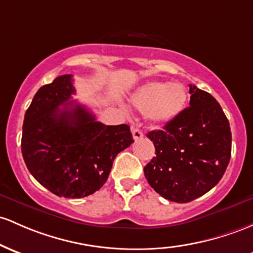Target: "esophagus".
Segmentation results:
<instances>
[{"label": "esophagus", "mask_w": 253, "mask_h": 253, "mask_svg": "<svg viewBox=\"0 0 253 253\" xmlns=\"http://www.w3.org/2000/svg\"><path fill=\"white\" fill-rule=\"evenodd\" d=\"M132 134H133V138H134V140L141 139V138L144 137L143 132H141L139 128H133L132 129Z\"/></svg>", "instance_id": "esophagus-1"}]
</instances>
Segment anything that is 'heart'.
<instances>
[{
	"mask_svg": "<svg viewBox=\"0 0 253 253\" xmlns=\"http://www.w3.org/2000/svg\"><path fill=\"white\" fill-rule=\"evenodd\" d=\"M187 99V90L182 84L150 82L138 88L131 103L139 112L148 113L151 121L168 124L184 112Z\"/></svg>",
	"mask_w": 253,
	"mask_h": 253,
	"instance_id": "1",
	"label": "heart"
}]
</instances>
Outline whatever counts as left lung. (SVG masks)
Returning a JSON list of instances; mask_svg holds the SVG:
<instances>
[{"instance_id":"obj_1","label":"left lung","mask_w":253,"mask_h":253,"mask_svg":"<svg viewBox=\"0 0 253 253\" xmlns=\"http://www.w3.org/2000/svg\"><path fill=\"white\" fill-rule=\"evenodd\" d=\"M190 107L163 129L149 132L156 157L144 167L149 185L163 198L188 203L223 176L232 152V133L221 105L190 85Z\"/></svg>"}]
</instances>
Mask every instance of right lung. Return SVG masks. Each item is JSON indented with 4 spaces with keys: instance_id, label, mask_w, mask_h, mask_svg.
<instances>
[{
    "instance_id": "add662e5",
    "label": "right lung",
    "mask_w": 253,
    "mask_h": 253,
    "mask_svg": "<svg viewBox=\"0 0 253 253\" xmlns=\"http://www.w3.org/2000/svg\"><path fill=\"white\" fill-rule=\"evenodd\" d=\"M74 93L71 74L42 86L25 114L21 137L30 173L50 192L65 198H83L98 191L116 155L134 141L128 125L105 126L96 121L84 105L69 101Z\"/></svg>"
}]
</instances>
